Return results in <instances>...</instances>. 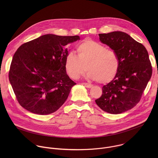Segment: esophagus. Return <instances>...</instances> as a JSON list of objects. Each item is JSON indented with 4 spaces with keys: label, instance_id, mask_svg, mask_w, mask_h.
I'll return each instance as SVG.
<instances>
[{
    "label": "esophagus",
    "instance_id": "esophagus-1",
    "mask_svg": "<svg viewBox=\"0 0 158 158\" xmlns=\"http://www.w3.org/2000/svg\"><path fill=\"white\" fill-rule=\"evenodd\" d=\"M82 84L87 88H91L93 86L91 84H89V83H86V82H84V83H82Z\"/></svg>",
    "mask_w": 158,
    "mask_h": 158
}]
</instances>
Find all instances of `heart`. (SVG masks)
Here are the masks:
<instances>
[{"label": "heart", "mask_w": 158, "mask_h": 158, "mask_svg": "<svg viewBox=\"0 0 158 158\" xmlns=\"http://www.w3.org/2000/svg\"><path fill=\"white\" fill-rule=\"evenodd\" d=\"M76 52L77 56L73 52L67 54L64 61L65 71L71 79H79L86 69L87 77L99 83L109 82L116 76L119 59L114 50L106 49L101 43L86 39L77 45Z\"/></svg>", "instance_id": "b5f03b06"}]
</instances>
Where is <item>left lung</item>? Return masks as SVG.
Segmentation results:
<instances>
[{"mask_svg":"<svg viewBox=\"0 0 158 158\" xmlns=\"http://www.w3.org/2000/svg\"><path fill=\"white\" fill-rule=\"evenodd\" d=\"M100 40L118 54L119 67L113 80L102 87L96 103L104 111L118 114L136 106L152 76V65L143 45L127 34H99Z\"/></svg>","mask_w":158,"mask_h":158,"instance_id":"left-lung-1","label":"left lung"}]
</instances>
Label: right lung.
<instances>
[{
  "instance_id": "1",
  "label": "right lung",
  "mask_w": 158,
  "mask_h": 158,
  "mask_svg": "<svg viewBox=\"0 0 158 158\" xmlns=\"http://www.w3.org/2000/svg\"><path fill=\"white\" fill-rule=\"evenodd\" d=\"M78 35H42L15 52L9 78L19 104L32 113L47 115L59 109L76 83L66 74L65 47Z\"/></svg>"
}]
</instances>
